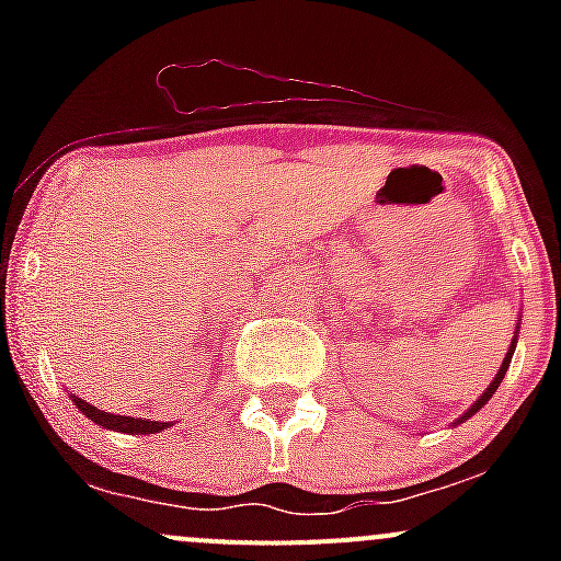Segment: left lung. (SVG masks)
Segmentation results:
<instances>
[{
    "instance_id": "8db88e82",
    "label": "left lung",
    "mask_w": 561,
    "mask_h": 561,
    "mask_svg": "<svg viewBox=\"0 0 561 561\" xmlns=\"http://www.w3.org/2000/svg\"><path fill=\"white\" fill-rule=\"evenodd\" d=\"M513 350H516V339H513V344H511V353H507V355H505V360H502V366H500V371H496L494 382H491V386H489V388H485V393H483V396H480V399H478V401H474V404H472V410H469V412H467V415H463V417H461V421H467V417H469V415H474V412H478V410H480V407H483V404H485V401H489V399H491V396H494V390H496V388H500L502 377H505L507 366H511V358H513Z\"/></svg>"
}]
</instances>
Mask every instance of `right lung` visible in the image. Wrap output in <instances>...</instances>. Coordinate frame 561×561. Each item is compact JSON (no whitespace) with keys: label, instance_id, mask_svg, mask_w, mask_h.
I'll return each mask as SVG.
<instances>
[{"label":"right lung","instance_id":"right-lung-1","mask_svg":"<svg viewBox=\"0 0 561 561\" xmlns=\"http://www.w3.org/2000/svg\"><path fill=\"white\" fill-rule=\"evenodd\" d=\"M72 401H76V407L83 412V415L92 417V421L100 423V426L113 428V432H124V434H154V432H165V428L171 426V423L146 421V417L113 415V412L98 410V407H92V404H89V401L78 399V396H72Z\"/></svg>","mask_w":561,"mask_h":561}]
</instances>
